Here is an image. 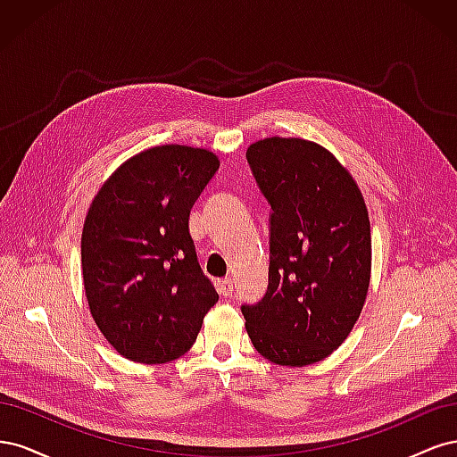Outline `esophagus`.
<instances>
[{
  "label": "esophagus",
  "mask_w": 457,
  "mask_h": 457,
  "mask_svg": "<svg viewBox=\"0 0 457 457\" xmlns=\"http://www.w3.org/2000/svg\"><path fill=\"white\" fill-rule=\"evenodd\" d=\"M217 289H219V294L223 295V297H230V295H232V289H234V286H232V278L220 280V282H219V286H217Z\"/></svg>",
  "instance_id": "esophagus-1"
}]
</instances>
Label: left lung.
Wrapping results in <instances>:
<instances>
[{"instance_id": "1", "label": "left lung", "mask_w": 457, "mask_h": 457, "mask_svg": "<svg viewBox=\"0 0 457 457\" xmlns=\"http://www.w3.org/2000/svg\"><path fill=\"white\" fill-rule=\"evenodd\" d=\"M245 158L272 210L269 287L242 305L247 336L274 364L320 362L347 339L368 295L362 192L329 150L297 137H267Z\"/></svg>"}]
</instances>
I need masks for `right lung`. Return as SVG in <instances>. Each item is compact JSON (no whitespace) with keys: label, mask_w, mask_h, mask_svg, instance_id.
Masks as SVG:
<instances>
[{"label":"right lung","mask_w":457,"mask_h":457,"mask_svg":"<svg viewBox=\"0 0 457 457\" xmlns=\"http://www.w3.org/2000/svg\"><path fill=\"white\" fill-rule=\"evenodd\" d=\"M217 170L205 148L154 146L123 162L89 205L86 297L101 334L128 361L183 356L219 299L188 232L192 205Z\"/></svg>","instance_id":"1"}]
</instances>
